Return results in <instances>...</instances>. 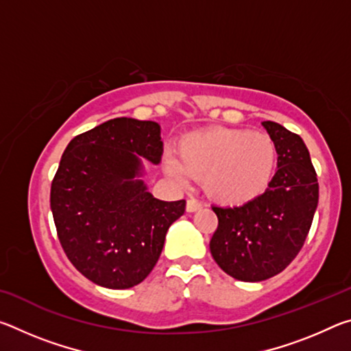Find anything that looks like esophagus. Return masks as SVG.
<instances>
[{
  "mask_svg": "<svg viewBox=\"0 0 351 351\" xmlns=\"http://www.w3.org/2000/svg\"><path fill=\"white\" fill-rule=\"evenodd\" d=\"M199 209H201V203H198L197 199H187V204H186L187 212H197Z\"/></svg>",
  "mask_w": 351,
  "mask_h": 351,
  "instance_id": "obj_1",
  "label": "esophagus"
}]
</instances>
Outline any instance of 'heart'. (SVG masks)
Instances as JSON below:
<instances>
[{"instance_id":"heart-1","label":"heart","mask_w":351,"mask_h":351,"mask_svg":"<svg viewBox=\"0 0 351 351\" xmlns=\"http://www.w3.org/2000/svg\"><path fill=\"white\" fill-rule=\"evenodd\" d=\"M277 167L274 139L263 132L209 128L184 134L178 159L167 156L165 173L184 182L203 178L207 197L221 206H245L271 186Z\"/></svg>"}]
</instances>
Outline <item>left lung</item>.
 <instances>
[{
  "instance_id": "1",
  "label": "left lung",
  "mask_w": 351,
  "mask_h": 351,
  "mask_svg": "<svg viewBox=\"0 0 351 351\" xmlns=\"http://www.w3.org/2000/svg\"><path fill=\"white\" fill-rule=\"evenodd\" d=\"M277 147V171L260 198L240 207H212L218 228L210 254L226 274L261 282L295 258L317 209L319 184L310 152L299 134L261 122Z\"/></svg>"
}]
</instances>
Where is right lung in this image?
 <instances>
[{
  "mask_svg": "<svg viewBox=\"0 0 351 351\" xmlns=\"http://www.w3.org/2000/svg\"><path fill=\"white\" fill-rule=\"evenodd\" d=\"M162 156L161 127L117 117L69 142L51 186L58 240L75 269L110 289H127L150 274L165 234L186 201H161L142 180L145 161Z\"/></svg>",
  "mask_w": 351,
  "mask_h": 351,
  "instance_id": "add662e5",
  "label": "right lung"
}]
</instances>
